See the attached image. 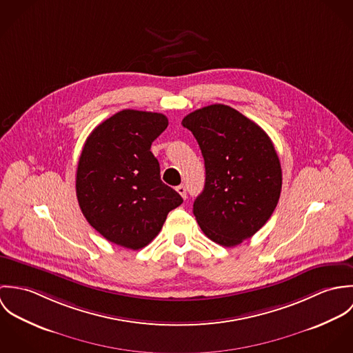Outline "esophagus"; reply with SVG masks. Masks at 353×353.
I'll use <instances>...</instances> for the list:
<instances>
[{"label": "esophagus", "mask_w": 353, "mask_h": 353, "mask_svg": "<svg viewBox=\"0 0 353 353\" xmlns=\"http://www.w3.org/2000/svg\"><path fill=\"white\" fill-rule=\"evenodd\" d=\"M176 192L182 196V199H185V200H186V188H185L183 185H179V186L176 188Z\"/></svg>", "instance_id": "esophagus-1"}]
</instances>
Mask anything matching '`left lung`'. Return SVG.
I'll use <instances>...</instances> for the list:
<instances>
[{"mask_svg": "<svg viewBox=\"0 0 353 353\" xmlns=\"http://www.w3.org/2000/svg\"><path fill=\"white\" fill-rule=\"evenodd\" d=\"M205 161V186L193 205L203 234L232 248L263 227L281 193V165L269 136L225 104L186 115Z\"/></svg>", "mask_w": 353, "mask_h": 353, "instance_id": "obj_1", "label": "left lung"}]
</instances>
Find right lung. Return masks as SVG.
<instances>
[{
    "instance_id": "add662e5",
    "label": "right lung",
    "mask_w": 353,
    "mask_h": 353,
    "mask_svg": "<svg viewBox=\"0 0 353 353\" xmlns=\"http://www.w3.org/2000/svg\"><path fill=\"white\" fill-rule=\"evenodd\" d=\"M160 112L122 110L88 136L79 159L76 194L87 221L108 242L139 250L183 200L160 179L152 143L165 130Z\"/></svg>"
}]
</instances>
